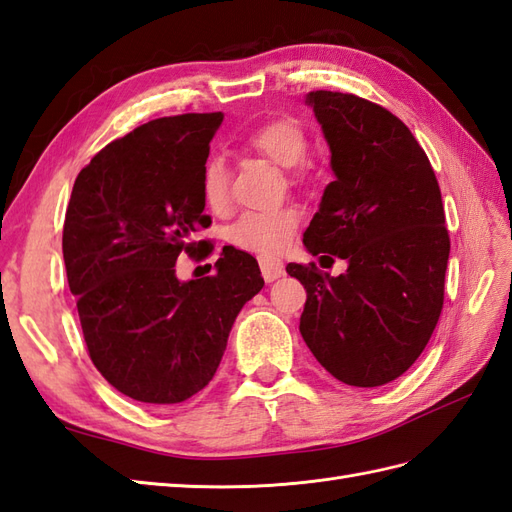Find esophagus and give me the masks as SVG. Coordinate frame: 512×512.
Instances as JSON below:
<instances>
[{"label":"esophagus","mask_w":512,"mask_h":512,"mask_svg":"<svg viewBox=\"0 0 512 512\" xmlns=\"http://www.w3.org/2000/svg\"><path fill=\"white\" fill-rule=\"evenodd\" d=\"M259 266H261V277H264L268 283L281 279L285 274V266L281 259H274V257H261L259 259Z\"/></svg>","instance_id":"34e87169"}]
</instances>
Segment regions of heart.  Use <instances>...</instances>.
<instances>
[{"label": "heart", "instance_id": "obj_1", "mask_svg": "<svg viewBox=\"0 0 512 512\" xmlns=\"http://www.w3.org/2000/svg\"><path fill=\"white\" fill-rule=\"evenodd\" d=\"M251 147L264 153L268 160L283 168H298L309 155V138L303 125L292 119H281L261 125L248 136ZM201 192L212 209H222L229 201V166L222 157H209L203 166ZM298 212L294 207L268 209V212H244L227 229V240L261 255L279 253L287 246L298 227Z\"/></svg>", "mask_w": 512, "mask_h": 512}]
</instances>
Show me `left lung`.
<instances>
[{"instance_id": "left-lung-1", "label": "left lung", "mask_w": 512, "mask_h": 512, "mask_svg": "<svg viewBox=\"0 0 512 512\" xmlns=\"http://www.w3.org/2000/svg\"><path fill=\"white\" fill-rule=\"evenodd\" d=\"M331 149L335 181L303 244L339 257V277L287 264L307 290L300 335L322 368L352 387L396 381L422 355L443 307L450 238L424 149L398 116L355 95L305 99Z\"/></svg>"}]
</instances>
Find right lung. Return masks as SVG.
I'll return each mask as SVG.
<instances>
[{"instance_id":"right-lung-1","label":"right lung","mask_w":512,"mask_h":512,"mask_svg":"<svg viewBox=\"0 0 512 512\" xmlns=\"http://www.w3.org/2000/svg\"><path fill=\"white\" fill-rule=\"evenodd\" d=\"M222 112L155 119L101 149L77 175L62 233L67 279L88 355L123 396L177 404L212 381L231 326L264 279L257 259L225 246L216 274L179 281L199 238L203 166Z\"/></svg>"}]
</instances>
